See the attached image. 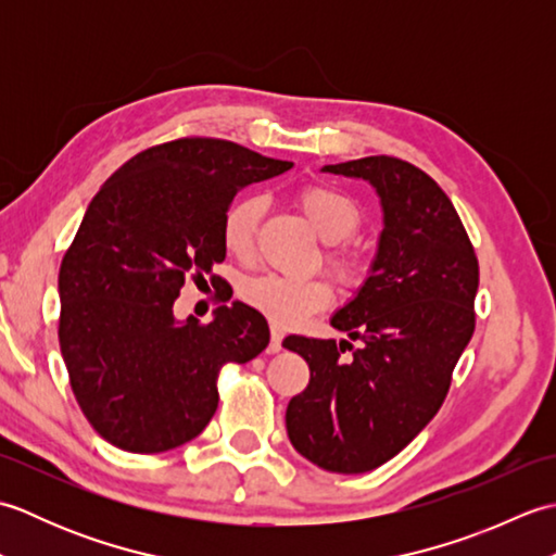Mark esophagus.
<instances>
[{
	"mask_svg": "<svg viewBox=\"0 0 556 556\" xmlns=\"http://www.w3.org/2000/svg\"><path fill=\"white\" fill-rule=\"evenodd\" d=\"M281 339H285V334H281V329L271 327V337H269L267 353H279V351H281Z\"/></svg>",
	"mask_w": 556,
	"mask_h": 556,
	"instance_id": "esophagus-1",
	"label": "esophagus"
}]
</instances>
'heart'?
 <instances>
[{
	"instance_id": "b5f03b06",
	"label": "heart",
	"mask_w": 556,
	"mask_h": 556,
	"mask_svg": "<svg viewBox=\"0 0 556 556\" xmlns=\"http://www.w3.org/2000/svg\"><path fill=\"white\" fill-rule=\"evenodd\" d=\"M299 207L325 243H341L358 231L363 212L356 200L332 186H305L299 193ZM265 198L248 193L236 198L222 215V243L227 253L245 260L253 253ZM327 265L334 269L341 285L358 287L368 277V260L346 245H334L327 253ZM334 299L332 285L325 277L289 279L263 275L243 287V301L279 327H296L311 315L325 311Z\"/></svg>"
}]
</instances>
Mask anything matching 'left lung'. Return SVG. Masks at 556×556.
Returning <instances> with one entry per match:
<instances>
[{
    "label": "left lung",
    "mask_w": 556,
    "mask_h": 556,
    "mask_svg": "<svg viewBox=\"0 0 556 556\" xmlns=\"http://www.w3.org/2000/svg\"><path fill=\"white\" fill-rule=\"evenodd\" d=\"M323 172L368 181L382 205L377 255L332 327L349 341L287 337L311 368L289 401L293 448L332 473L387 464L428 425L476 329L478 257L452 200L410 162L375 155Z\"/></svg>",
    "instance_id": "obj_1"
}]
</instances>
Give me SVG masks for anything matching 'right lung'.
Masks as SVG:
<instances>
[{
    "label": "right lung",
    "instance_id": "1",
    "mask_svg": "<svg viewBox=\"0 0 556 556\" xmlns=\"http://www.w3.org/2000/svg\"><path fill=\"white\" fill-rule=\"evenodd\" d=\"M291 167L231 140L179 138L138 152L90 200L59 267V346L80 410L110 444L160 454L191 442L217 410L222 365L269 344L251 305H222L200 325L176 320L174 301L227 257L233 195Z\"/></svg>",
    "mask_w": 556,
    "mask_h": 556
}]
</instances>
